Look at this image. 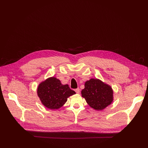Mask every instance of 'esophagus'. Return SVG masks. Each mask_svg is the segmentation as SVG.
<instances>
[{"instance_id": "34e87169", "label": "esophagus", "mask_w": 148, "mask_h": 148, "mask_svg": "<svg viewBox=\"0 0 148 148\" xmlns=\"http://www.w3.org/2000/svg\"><path fill=\"white\" fill-rule=\"evenodd\" d=\"M75 92H76V93H77V94H79V92H80L79 88H77L75 89Z\"/></svg>"}]
</instances>
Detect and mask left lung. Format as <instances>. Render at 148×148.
<instances>
[{
  "instance_id": "obj_1",
  "label": "left lung",
  "mask_w": 148,
  "mask_h": 148,
  "mask_svg": "<svg viewBox=\"0 0 148 148\" xmlns=\"http://www.w3.org/2000/svg\"><path fill=\"white\" fill-rule=\"evenodd\" d=\"M82 97L92 108L102 110L110 105L113 100L111 87L98 79H91L85 83L81 91Z\"/></svg>"
}]
</instances>
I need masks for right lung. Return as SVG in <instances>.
Segmentation results:
<instances>
[{
	"mask_svg": "<svg viewBox=\"0 0 148 148\" xmlns=\"http://www.w3.org/2000/svg\"><path fill=\"white\" fill-rule=\"evenodd\" d=\"M75 94L69 85H62L60 81L54 77L41 82L37 88V94L42 103L51 110L60 108L66 102L68 97Z\"/></svg>",
	"mask_w": 148,
	"mask_h": 148,
	"instance_id": "right-lung-1",
	"label": "right lung"
}]
</instances>
